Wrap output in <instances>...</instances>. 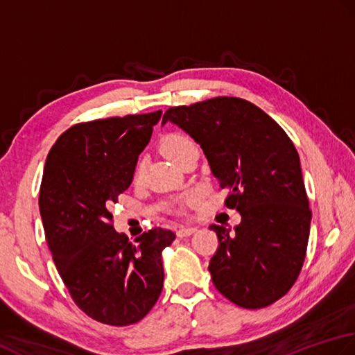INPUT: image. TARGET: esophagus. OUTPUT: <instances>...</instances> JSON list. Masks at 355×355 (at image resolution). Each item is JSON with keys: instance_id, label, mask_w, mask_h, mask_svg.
Returning <instances> with one entry per match:
<instances>
[{"instance_id": "1", "label": "esophagus", "mask_w": 355, "mask_h": 355, "mask_svg": "<svg viewBox=\"0 0 355 355\" xmlns=\"http://www.w3.org/2000/svg\"><path fill=\"white\" fill-rule=\"evenodd\" d=\"M196 231H198L196 227H179L178 236L179 237H187V236H191L193 233H196Z\"/></svg>"}]
</instances>
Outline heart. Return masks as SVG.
Returning <instances> with one entry per match:
<instances>
[{
	"label": "heart",
	"instance_id": "b5f03b06",
	"mask_svg": "<svg viewBox=\"0 0 355 355\" xmlns=\"http://www.w3.org/2000/svg\"><path fill=\"white\" fill-rule=\"evenodd\" d=\"M194 146H196V144H194V141L190 136L185 133H178V132L165 136V139L162 141V148L165 151V155H167L170 159H173L175 162L179 161V157L182 156L188 148ZM142 170H144V164L139 162V165H137L136 168V175H141Z\"/></svg>",
	"mask_w": 355,
	"mask_h": 355
}]
</instances>
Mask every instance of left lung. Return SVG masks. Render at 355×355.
<instances>
[{
    "instance_id": "obj_1",
    "label": "left lung",
    "mask_w": 355,
    "mask_h": 355,
    "mask_svg": "<svg viewBox=\"0 0 355 355\" xmlns=\"http://www.w3.org/2000/svg\"><path fill=\"white\" fill-rule=\"evenodd\" d=\"M173 122L196 141L228 208L242 220L233 230L209 225L219 247L208 270L220 294L237 306L271 305L291 289L305 260L311 209L299 153L276 121L250 101L219 96L171 107Z\"/></svg>"
}]
</instances>
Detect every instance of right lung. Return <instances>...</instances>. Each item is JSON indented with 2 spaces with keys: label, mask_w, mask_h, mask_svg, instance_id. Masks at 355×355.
Wrapping results in <instances>:
<instances>
[{
  "label": "right lung",
  "mask_w": 355,
  "mask_h": 355,
  "mask_svg": "<svg viewBox=\"0 0 355 355\" xmlns=\"http://www.w3.org/2000/svg\"><path fill=\"white\" fill-rule=\"evenodd\" d=\"M162 112L81 122L50 148L40 190L49 250L71 299L101 323L125 327L155 306L164 286L162 250L176 234L151 228L128 242L114 231L116 204Z\"/></svg>",
  "instance_id": "obj_1"
}]
</instances>
